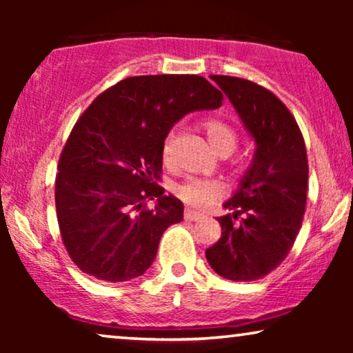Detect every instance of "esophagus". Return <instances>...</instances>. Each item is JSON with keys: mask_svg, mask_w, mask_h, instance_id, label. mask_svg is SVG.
I'll return each mask as SVG.
<instances>
[{"mask_svg": "<svg viewBox=\"0 0 353 353\" xmlns=\"http://www.w3.org/2000/svg\"><path fill=\"white\" fill-rule=\"evenodd\" d=\"M184 219L185 221H199V219H202V214L196 212V210H192V209H185Z\"/></svg>", "mask_w": 353, "mask_h": 353, "instance_id": "1", "label": "esophagus"}]
</instances>
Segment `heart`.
Wrapping results in <instances>:
<instances>
[{
  "instance_id": "obj_1",
  "label": "heart",
  "mask_w": 353,
  "mask_h": 353,
  "mask_svg": "<svg viewBox=\"0 0 353 353\" xmlns=\"http://www.w3.org/2000/svg\"><path fill=\"white\" fill-rule=\"evenodd\" d=\"M205 134H208L209 144L217 154H229L236 149L237 136L232 131V128L222 121L209 119L204 123ZM163 159L165 164L171 163V144L165 141L163 148ZM176 196L185 204L194 205V208H205L212 202L221 199L224 196L225 188L222 182L216 179H205V177H189V179L182 181L181 184L176 185L174 189Z\"/></svg>"
}]
</instances>
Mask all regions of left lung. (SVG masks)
<instances>
[{
	"instance_id": "1",
	"label": "left lung",
	"mask_w": 353,
	"mask_h": 353,
	"mask_svg": "<svg viewBox=\"0 0 353 353\" xmlns=\"http://www.w3.org/2000/svg\"><path fill=\"white\" fill-rule=\"evenodd\" d=\"M252 136V164L219 217L222 236L205 250L221 277L252 282L281 265L302 228L307 202L305 143L294 116L269 89L242 78L210 76Z\"/></svg>"
}]
</instances>
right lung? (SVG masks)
Here are the masks:
<instances>
[{"mask_svg": "<svg viewBox=\"0 0 353 353\" xmlns=\"http://www.w3.org/2000/svg\"><path fill=\"white\" fill-rule=\"evenodd\" d=\"M222 99L202 76H132L84 111L61 152L54 189L61 237L84 274L124 282L151 267L161 236L184 214L159 185L165 137L185 114Z\"/></svg>", "mask_w": 353, "mask_h": 353, "instance_id": "obj_1", "label": "right lung"}]
</instances>
